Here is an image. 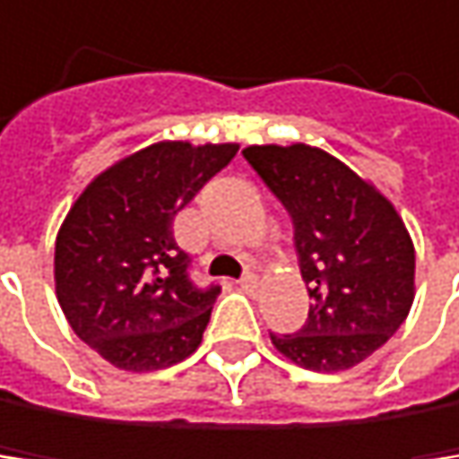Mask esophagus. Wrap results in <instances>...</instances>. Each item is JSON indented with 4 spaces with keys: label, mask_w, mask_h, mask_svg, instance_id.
<instances>
[{
    "label": "esophagus",
    "mask_w": 459,
    "mask_h": 459,
    "mask_svg": "<svg viewBox=\"0 0 459 459\" xmlns=\"http://www.w3.org/2000/svg\"><path fill=\"white\" fill-rule=\"evenodd\" d=\"M239 286H242V291L255 294V289H258V278H255L253 273H245V275L239 278Z\"/></svg>",
    "instance_id": "1"
}]
</instances>
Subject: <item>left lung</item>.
I'll return each mask as SVG.
<instances>
[{"mask_svg":"<svg viewBox=\"0 0 459 459\" xmlns=\"http://www.w3.org/2000/svg\"><path fill=\"white\" fill-rule=\"evenodd\" d=\"M242 156L289 212L299 273L314 299L306 325L270 333L273 344L314 372L360 363L413 306L408 228L372 184L319 148L250 145Z\"/></svg>","mask_w":459,"mask_h":459,"instance_id":"left-lung-1","label":"left lung"}]
</instances>
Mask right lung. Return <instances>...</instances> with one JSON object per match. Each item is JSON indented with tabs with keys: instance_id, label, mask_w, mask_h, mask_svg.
<instances>
[{
	"instance_id": "obj_1",
	"label": "right lung",
	"mask_w": 459,
	"mask_h": 459,
	"mask_svg": "<svg viewBox=\"0 0 459 459\" xmlns=\"http://www.w3.org/2000/svg\"><path fill=\"white\" fill-rule=\"evenodd\" d=\"M237 151L148 145L104 170L68 212L55 245L57 299L76 336L112 366L153 372L198 350L220 286L192 281L173 220Z\"/></svg>"
}]
</instances>
